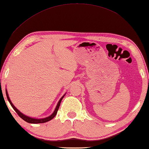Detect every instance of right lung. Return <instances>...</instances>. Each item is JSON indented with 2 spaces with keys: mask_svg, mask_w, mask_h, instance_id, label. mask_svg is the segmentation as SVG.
Listing matches in <instances>:
<instances>
[{
  "mask_svg": "<svg viewBox=\"0 0 149 149\" xmlns=\"http://www.w3.org/2000/svg\"><path fill=\"white\" fill-rule=\"evenodd\" d=\"M6 96H7L8 100L9 101V102H10V105H11V107H13V109L15 111V112H16V113L18 114V115H19V116L21 118H22V120H24V121H26V122L29 123H42L47 122V121H49L51 120L54 116H56V114L57 112H58V109H59L60 103H61V101L62 100L63 97H64V96L65 95L66 93L64 94V95H63V96L62 97V98L60 99V100L58 101V104H57V105H56V107L55 109H54V112L53 113V114H51L49 116H47V117H46V118H31V117H29V116H26V115H25V114H24L23 113H21V112H20V111L18 110V109L15 107L14 105H13V104H12V102H11V101L10 97H9L7 89H6Z\"/></svg>",
  "mask_w": 149,
  "mask_h": 149,
  "instance_id": "obj_1",
  "label": "right lung"
}]
</instances>
